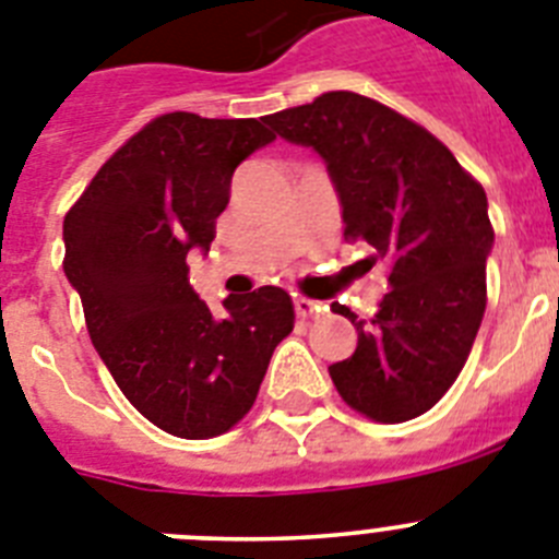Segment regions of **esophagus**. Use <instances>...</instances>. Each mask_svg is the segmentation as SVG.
I'll use <instances>...</instances> for the list:
<instances>
[{"label":"esophagus","mask_w":559,"mask_h":559,"mask_svg":"<svg viewBox=\"0 0 559 559\" xmlns=\"http://www.w3.org/2000/svg\"><path fill=\"white\" fill-rule=\"evenodd\" d=\"M294 310L296 316H302V319H313V316H319V302H313L308 296H296Z\"/></svg>","instance_id":"obj_1"}]
</instances>
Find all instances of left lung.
<instances>
[{
  "label": "left lung",
  "mask_w": 559,
  "mask_h": 559,
  "mask_svg": "<svg viewBox=\"0 0 559 559\" xmlns=\"http://www.w3.org/2000/svg\"><path fill=\"white\" fill-rule=\"evenodd\" d=\"M265 122L322 156L344 235L367 240L372 263L389 265L369 322L333 305L358 330L355 353L330 367L335 389L378 423L426 414L462 372L487 308L496 235L484 187L433 133L355 92H328Z\"/></svg>",
  "instance_id": "obj_1"
}]
</instances>
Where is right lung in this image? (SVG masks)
<instances>
[{
    "mask_svg": "<svg viewBox=\"0 0 559 559\" xmlns=\"http://www.w3.org/2000/svg\"><path fill=\"white\" fill-rule=\"evenodd\" d=\"M263 122L162 114L63 218V274L92 344L131 406L173 437L210 439L240 423L294 330L283 288L226 296L215 316L187 269L192 249L210 251L235 167L276 140Z\"/></svg>",
    "mask_w": 559,
    "mask_h": 559,
    "instance_id": "obj_1",
    "label": "right lung"
}]
</instances>
